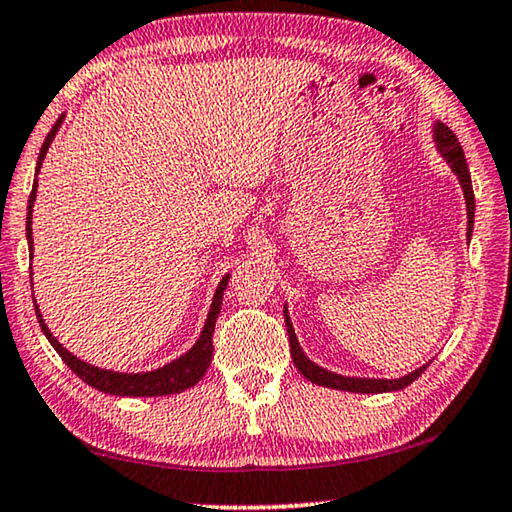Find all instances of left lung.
Returning <instances> with one entry per match:
<instances>
[{
    "label": "left lung",
    "mask_w": 512,
    "mask_h": 512,
    "mask_svg": "<svg viewBox=\"0 0 512 512\" xmlns=\"http://www.w3.org/2000/svg\"><path fill=\"white\" fill-rule=\"evenodd\" d=\"M432 132H435L437 151L442 153V157L448 162V167H451L453 174L458 176L460 185H462V192H465L467 238H471V231H474L476 201H474V190H471V176H469L465 153H462V146H460L458 137H455L453 132L448 130V125L437 121L435 128H432ZM283 316H286V327H288V338H290V355H293L297 371H300L306 377V380H311L313 384H320V387H329V389H338V391H352V393L398 391V389H405L407 384H412L416 377H419L428 368V364H426V366L416 368V371H412V373H407L405 377H398V380H375V377H345V375H338V373H332V371H325V368L313 364V361L302 352L300 341H297V336H295L293 322H290L286 309H283Z\"/></svg>",
    "instance_id": "left-lung-1"
}]
</instances>
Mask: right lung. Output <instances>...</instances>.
Masks as SVG:
<instances>
[{
	"label": "right lung",
	"mask_w": 512,
	"mask_h": 512,
	"mask_svg": "<svg viewBox=\"0 0 512 512\" xmlns=\"http://www.w3.org/2000/svg\"><path fill=\"white\" fill-rule=\"evenodd\" d=\"M61 121H64V116H59V121L52 125L50 135H47L45 141H43L41 155H38L36 174L41 171V164H43L45 155H47V148H50L54 135H57ZM36 187H38V183L34 180V187H31V194H29V206H27V210H29L27 212V242H29L31 254H34V235H31V212H34ZM29 270H31V267H29ZM29 277H31V274H29ZM229 279H231V274H226V277L219 281L199 341H196L183 357H178V359L171 361V364L162 366V368H155V371H148V373L105 371V368H98L93 364H86V361H82V359H77L75 355H70L64 345L57 341V338L52 336V332L47 329L45 320H43L41 311H38L36 304H34V309H36L38 322H41L43 334L47 336V341L52 343V348L59 352V357L70 366V371H73L77 377H82V380L89 384V387L98 389L102 393H109V396H128V398L171 396V393H180V391L194 387V384L199 382L208 371V366L212 361V332H215V322H217L219 311H222V297H224V290H226V283H229Z\"/></svg>",
	"instance_id": "right-lung-1"
}]
</instances>
